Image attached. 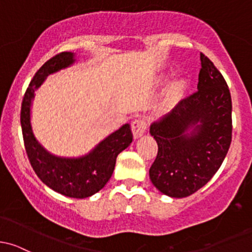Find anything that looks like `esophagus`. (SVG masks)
I'll return each instance as SVG.
<instances>
[{"label": "esophagus", "mask_w": 252, "mask_h": 252, "mask_svg": "<svg viewBox=\"0 0 252 252\" xmlns=\"http://www.w3.org/2000/svg\"><path fill=\"white\" fill-rule=\"evenodd\" d=\"M131 128L134 138H139V137L143 136L145 131H147V121H145L143 118L136 119V120L132 121Z\"/></svg>", "instance_id": "esophagus-1"}]
</instances>
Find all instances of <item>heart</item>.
<instances>
[{"label": "heart", "mask_w": 252, "mask_h": 252, "mask_svg": "<svg viewBox=\"0 0 252 252\" xmlns=\"http://www.w3.org/2000/svg\"><path fill=\"white\" fill-rule=\"evenodd\" d=\"M184 88H186V81L184 80H176L173 81L172 84L170 85L167 91V95H168V100H173L175 98H177L178 95H181V93L183 92Z\"/></svg>", "instance_id": "obj_1"}]
</instances>
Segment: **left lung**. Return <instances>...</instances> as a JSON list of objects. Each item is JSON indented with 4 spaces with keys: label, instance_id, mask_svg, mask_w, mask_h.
<instances>
[{
    "label": "left lung",
    "instance_id": "left-lung-1",
    "mask_svg": "<svg viewBox=\"0 0 252 252\" xmlns=\"http://www.w3.org/2000/svg\"><path fill=\"white\" fill-rule=\"evenodd\" d=\"M200 62L198 91L150 125L158 155L149 177L171 198H186L209 182L221 167L232 142L229 88L203 53Z\"/></svg>",
    "mask_w": 252,
    "mask_h": 252
}]
</instances>
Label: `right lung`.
Masks as SVG:
<instances>
[{"instance_id":"add662e5","label":"right lung","mask_w":252,"mask_h":252,"mask_svg":"<svg viewBox=\"0 0 252 252\" xmlns=\"http://www.w3.org/2000/svg\"><path fill=\"white\" fill-rule=\"evenodd\" d=\"M75 54L62 52L48 59L30 81L22 103L20 124L28 158L41 181L69 198L84 199L99 191L113 175L116 158L131 144V127H123L103 139L94 149L81 158H61L47 152L36 139L30 123L31 102L35 91L42 85L48 75L74 64Z\"/></svg>"}]
</instances>
